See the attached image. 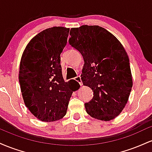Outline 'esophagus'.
I'll return each instance as SVG.
<instances>
[{
    "label": "esophagus",
    "mask_w": 152,
    "mask_h": 152,
    "mask_svg": "<svg viewBox=\"0 0 152 152\" xmlns=\"http://www.w3.org/2000/svg\"><path fill=\"white\" fill-rule=\"evenodd\" d=\"M74 79H75V81H77L78 83H79V84L81 85H81H82V81H81V76H76V77Z\"/></svg>",
    "instance_id": "34e87169"
}]
</instances>
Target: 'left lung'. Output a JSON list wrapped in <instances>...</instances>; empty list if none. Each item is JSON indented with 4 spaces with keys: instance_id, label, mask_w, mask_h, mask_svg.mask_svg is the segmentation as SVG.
Instances as JSON below:
<instances>
[{
    "instance_id": "left-lung-1",
    "label": "left lung",
    "mask_w": 152,
    "mask_h": 152,
    "mask_svg": "<svg viewBox=\"0 0 152 152\" xmlns=\"http://www.w3.org/2000/svg\"><path fill=\"white\" fill-rule=\"evenodd\" d=\"M70 36L69 44L84 61L81 81L94 93L84 104L87 114L102 121L114 119L125 107L133 85L126 50L114 35L99 26L73 28Z\"/></svg>"
}]
</instances>
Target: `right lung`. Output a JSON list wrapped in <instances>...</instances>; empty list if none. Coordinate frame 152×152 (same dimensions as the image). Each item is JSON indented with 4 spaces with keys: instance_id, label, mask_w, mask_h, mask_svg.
I'll return each mask as SVG.
<instances>
[{
    "instance_id": "obj_1",
    "label": "right lung",
    "mask_w": 152,
    "mask_h": 152,
    "mask_svg": "<svg viewBox=\"0 0 152 152\" xmlns=\"http://www.w3.org/2000/svg\"><path fill=\"white\" fill-rule=\"evenodd\" d=\"M69 28L53 27L34 36L23 53L19 83L25 105L38 119L54 121L66 114L73 91L79 84L65 82L61 53L67 43Z\"/></svg>"
}]
</instances>
